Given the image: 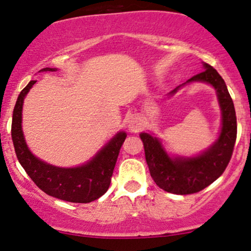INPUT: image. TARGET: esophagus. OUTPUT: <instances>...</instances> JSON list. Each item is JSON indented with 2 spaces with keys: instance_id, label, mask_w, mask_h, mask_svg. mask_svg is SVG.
Instances as JSON below:
<instances>
[{
  "instance_id": "1",
  "label": "esophagus",
  "mask_w": 251,
  "mask_h": 251,
  "mask_svg": "<svg viewBox=\"0 0 251 251\" xmlns=\"http://www.w3.org/2000/svg\"><path fill=\"white\" fill-rule=\"evenodd\" d=\"M129 128H131V131H138V129L140 128V124H138V122H132L129 124Z\"/></svg>"
}]
</instances>
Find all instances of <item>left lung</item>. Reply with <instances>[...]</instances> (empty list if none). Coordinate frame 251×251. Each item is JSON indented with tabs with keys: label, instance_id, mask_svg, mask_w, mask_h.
<instances>
[{
	"label": "left lung",
	"instance_id": "8db88e82",
	"mask_svg": "<svg viewBox=\"0 0 251 251\" xmlns=\"http://www.w3.org/2000/svg\"><path fill=\"white\" fill-rule=\"evenodd\" d=\"M204 68L201 73L196 74L186 82H208L217 91L222 109V131L217 142L198 157L171 159L157 138L149 133L140 134L151 177L160 189L170 194L191 195L205 189L222 176L234 152L237 137L234 102L217 71L208 63H204ZM178 88H175L171 94Z\"/></svg>",
	"mask_w": 251,
	"mask_h": 251
}]
</instances>
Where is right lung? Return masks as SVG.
Returning a JSON list of instances; mask_svg holds the SVG:
<instances>
[{
	"instance_id": "add662e5",
	"label": "right lung",
	"mask_w": 251,
	"mask_h": 251,
	"mask_svg": "<svg viewBox=\"0 0 251 251\" xmlns=\"http://www.w3.org/2000/svg\"><path fill=\"white\" fill-rule=\"evenodd\" d=\"M54 72L55 68H42ZM36 81H30L20 93L13 112L11 139L20 164L31 180L45 194L72 203H89L105 194L111 184L118 155L125 142L126 133L120 132L91 162L73 169H62L43 163L31 154L22 133L24 99Z\"/></svg>"
}]
</instances>
